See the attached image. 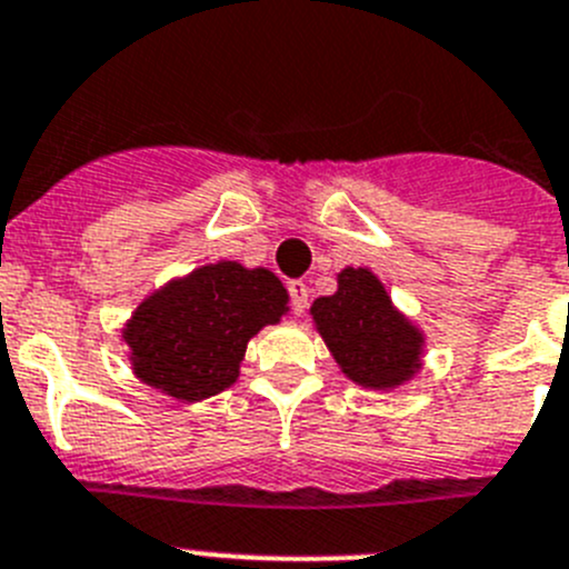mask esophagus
Instances as JSON below:
<instances>
[{"label":"esophagus","instance_id":"obj_1","mask_svg":"<svg viewBox=\"0 0 569 569\" xmlns=\"http://www.w3.org/2000/svg\"><path fill=\"white\" fill-rule=\"evenodd\" d=\"M290 290V307H293V316H305L307 312V301H310V290L301 279H293L288 284Z\"/></svg>","mask_w":569,"mask_h":569}]
</instances>
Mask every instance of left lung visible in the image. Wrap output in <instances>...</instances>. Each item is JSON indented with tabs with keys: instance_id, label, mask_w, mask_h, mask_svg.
<instances>
[{
	"instance_id": "1",
	"label": "left lung",
	"mask_w": 569,
	"mask_h": 569,
	"mask_svg": "<svg viewBox=\"0 0 569 569\" xmlns=\"http://www.w3.org/2000/svg\"><path fill=\"white\" fill-rule=\"evenodd\" d=\"M316 332L355 386L393 391L421 371L425 332L399 310L371 268H343L338 290L310 307Z\"/></svg>"
}]
</instances>
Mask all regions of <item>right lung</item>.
<instances>
[{
	"label": "right lung",
	"mask_w": 569,
	"mask_h": 569,
	"mask_svg": "<svg viewBox=\"0 0 569 569\" xmlns=\"http://www.w3.org/2000/svg\"><path fill=\"white\" fill-rule=\"evenodd\" d=\"M288 301L273 270L231 259L176 276L122 327L133 375L178 402L214 397L234 386L248 340L288 316Z\"/></svg>",
	"instance_id": "right-lung-1"
}]
</instances>
